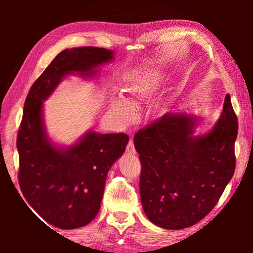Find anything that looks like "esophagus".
<instances>
[{"mask_svg":"<svg viewBox=\"0 0 253 253\" xmlns=\"http://www.w3.org/2000/svg\"><path fill=\"white\" fill-rule=\"evenodd\" d=\"M126 152H127V154H129V155H134V154H136V149H135V146H134V142H132L131 139H129V142H128Z\"/></svg>","mask_w":253,"mask_h":253,"instance_id":"34e87169","label":"esophagus"}]
</instances>
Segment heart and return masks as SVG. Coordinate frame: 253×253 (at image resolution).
<instances>
[{"label": "heart", "mask_w": 253, "mask_h": 253, "mask_svg": "<svg viewBox=\"0 0 253 253\" xmlns=\"http://www.w3.org/2000/svg\"><path fill=\"white\" fill-rule=\"evenodd\" d=\"M162 79V72L153 68H145L132 72L126 80L127 98L118 96L111 99V109L123 123L130 122L134 114L132 106H136L142 98L155 91Z\"/></svg>", "instance_id": "b5f03b06"}]
</instances>
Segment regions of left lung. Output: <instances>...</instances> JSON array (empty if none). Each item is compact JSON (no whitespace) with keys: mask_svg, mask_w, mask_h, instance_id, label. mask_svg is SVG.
Instances as JSON below:
<instances>
[{"mask_svg":"<svg viewBox=\"0 0 253 253\" xmlns=\"http://www.w3.org/2000/svg\"><path fill=\"white\" fill-rule=\"evenodd\" d=\"M198 117L169 111L134 136L144 212L163 229L181 230L211 212L232 178L238 118L230 95L213 129L194 136Z\"/></svg>","mask_w":253,"mask_h":253,"instance_id":"left-lung-1","label":"left lung"}]
</instances>
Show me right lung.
Here are the masks:
<instances>
[{
	"label": "right lung",
	"mask_w": 253,
	"mask_h": 253,
	"mask_svg": "<svg viewBox=\"0 0 253 253\" xmlns=\"http://www.w3.org/2000/svg\"><path fill=\"white\" fill-rule=\"evenodd\" d=\"M111 50L66 49L32 84L18 132L19 184L31 208L49 224L71 230L87 225L100 209L108 170L125 152L126 134L87 131L75 145L59 147L46 136L43 101L68 75L91 78L113 61Z\"/></svg>",
	"instance_id": "obj_1"
}]
</instances>
